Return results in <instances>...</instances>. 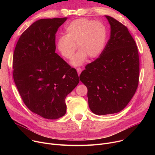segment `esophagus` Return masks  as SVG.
<instances>
[{"mask_svg":"<svg viewBox=\"0 0 155 155\" xmlns=\"http://www.w3.org/2000/svg\"><path fill=\"white\" fill-rule=\"evenodd\" d=\"M77 72H78V75H80V74H81V71H82V69H81L80 68H78L77 69Z\"/></svg>","mask_w":155,"mask_h":155,"instance_id":"obj_1","label":"esophagus"}]
</instances>
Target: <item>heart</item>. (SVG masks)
<instances>
[{"instance_id": "1", "label": "heart", "mask_w": 155, "mask_h": 155, "mask_svg": "<svg viewBox=\"0 0 155 155\" xmlns=\"http://www.w3.org/2000/svg\"><path fill=\"white\" fill-rule=\"evenodd\" d=\"M67 34L57 38L56 47L66 59L72 57L77 47L78 51L72 58L73 65H81L88 56L98 57L103 51L107 41V31L99 22L87 18L72 21L65 28Z\"/></svg>"}]
</instances>
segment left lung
I'll list each match as a JSON object with an SVG mask.
<instances>
[{
  "label": "left lung",
  "instance_id": "obj_1",
  "mask_svg": "<svg viewBox=\"0 0 155 155\" xmlns=\"http://www.w3.org/2000/svg\"><path fill=\"white\" fill-rule=\"evenodd\" d=\"M110 37L99 57L80 75L87 88L88 104L98 115L120 112L134 96L139 84V57L127 27L105 15Z\"/></svg>",
  "mask_w": 155,
  "mask_h": 155
}]
</instances>
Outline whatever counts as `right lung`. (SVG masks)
Listing matches in <instances>:
<instances>
[{
    "label": "right lung",
    "mask_w": 155,
    "mask_h": 155,
    "mask_svg": "<svg viewBox=\"0 0 155 155\" xmlns=\"http://www.w3.org/2000/svg\"><path fill=\"white\" fill-rule=\"evenodd\" d=\"M67 19L34 22L20 36L13 56V79L23 102L48 120L65 114V97L80 81L76 69L55 53V35Z\"/></svg>",
    "instance_id": "add662e5"
}]
</instances>
